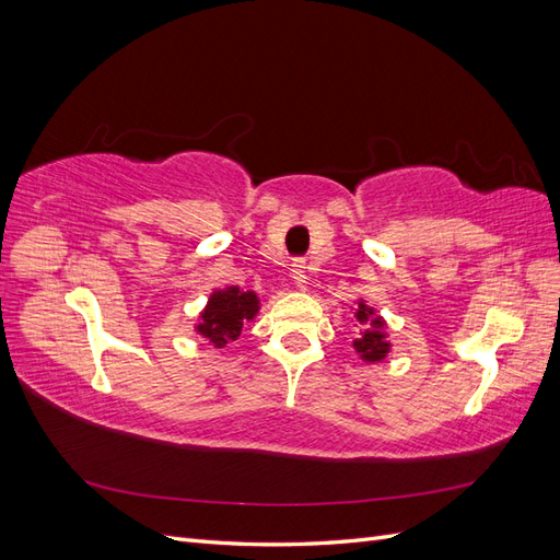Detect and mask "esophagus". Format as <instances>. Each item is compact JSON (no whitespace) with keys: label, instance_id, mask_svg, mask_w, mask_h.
I'll return each mask as SVG.
<instances>
[{"label":"esophagus","instance_id":"1","mask_svg":"<svg viewBox=\"0 0 560 560\" xmlns=\"http://www.w3.org/2000/svg\"><path fill=\"white\" fill-rule=\"evenodd\" d=\"M306 261L303 259H294L292 261V280L296 287H306V280H308V273H306Z\"/></svg>","mask_w":560,"mask_h":560}]
</instances>
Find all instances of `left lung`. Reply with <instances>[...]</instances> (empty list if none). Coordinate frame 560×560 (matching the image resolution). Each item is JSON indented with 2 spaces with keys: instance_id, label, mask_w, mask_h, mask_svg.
Segmentation results:
<instances>
[{
  "instance_id": "8db88e82",
  "label": "left lung",
  "mask_w": 560,
  "mask_h": 560,
  "mask_svg": "<svg viewBox=\"0 0 560 560\" xmlns=\"http://www.w3.org/2000/svg\"><path fill=\"white\" fill-rule=\"evenodd\" d=\"M371 315L374 313H371L366 306H360L358 319L369 322V329L364 331L362 338L354 341V348H358V352H362V358L366 362H381L385 358V352L389 350V343L385 341V336L381 331V327H383L381 317H371Z\"/></svg>"
}]
</instances>
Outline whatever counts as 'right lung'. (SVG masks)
<instances>
[{"instance_id": "obj_1", "label": "right lung", "mask_w": 560, "mask_h": 560, "mask_svg": "<svg viewBox=\"0 0 560 560\" xmlns=\"http://www.w3.org/2000/svg\"><path fill=\"white\" fill-rule=\"evenodd\" d=\"M257 296L252 292H243L238 287H229V290L214 292L210 296L208 308L200 315L198 334H202L210 341L222 348L229 341H235L241 336L243 319H252L257 315Z\"/></svg>"}]
</instances>
